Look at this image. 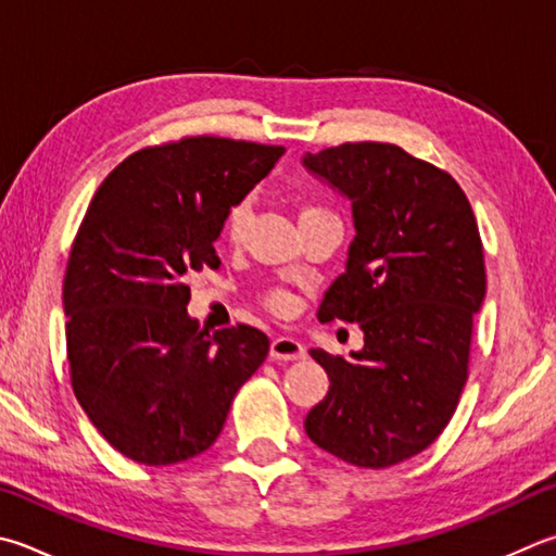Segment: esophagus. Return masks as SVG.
<instances>
[{"instance_id":"obj_1","label":"esophagus","mask_w":556,"mask_h":556,"mask_svg":"<svg viewBox=\"0 0 556 556\" xmlns=\"http://www.w3.org/2000/svg\"><path fill=\"white\" fill-rule=\"evenodd\" d=\"M269 357L275 362H294V359H304L306 357V348L301 345L296 338L289 336H279L271 340L269 348Z\"/></svg>"}]
</instances>
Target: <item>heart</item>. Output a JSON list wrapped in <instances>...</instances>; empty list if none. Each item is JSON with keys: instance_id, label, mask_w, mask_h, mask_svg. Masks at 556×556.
I'll return each instance as SVG.
<instances>
[{"instance_id": "heart-1", "label": "heart", "mask_w": 556, "mask_h": 556, "mask_svg": "<svg viewBox=\"0 0 556 556\" xmlns=\"http://www.w3.org/2000/svg\"><path fill=\"white\" fill-rule=\"evenodd\" d=\"M316 214H326V208H320L316 204H301L299 220L311 218ZM250 216L252 214H250L248 201H240V204L228 208L226 220H224V233H226L230 243H243V238L248 233V226H250ZM265 304L271 313H277V316H289L291 308H294V299H291L287 289H271L267 299H265Z\"/></svg>"}]
</instances>
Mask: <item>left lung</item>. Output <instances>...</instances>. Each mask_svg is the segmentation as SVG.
Returning <instances> with one entry per match:
<instances>
[{
    "label": "left lung",
    "mask_w": 556,
    "mask_h": 556,
    "mask_svg": "<svg viewBox=\"0 0 556 556\" xmlns=\"http://www.w3.org/2000/svg\"><path fill=\"white\" fill-rule=\"evenodd\" d=\"M304 165L352 201L357 230L318 320L365 332L352 359L311 350L330 387L306 435L355 467H393L438 440L467 383L486 294L477 218L452 175L399 146L342 143Z\"/></svg>",
    "instance_id": "left-lung-1"
}]
</instances>
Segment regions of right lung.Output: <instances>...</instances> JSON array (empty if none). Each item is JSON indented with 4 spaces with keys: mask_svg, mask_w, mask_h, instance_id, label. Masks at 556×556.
I'll return each mask as SVG.
<instances>
[{
    "mask_svg": "<svg viewBox=\"0 0 556 556\" xmlns=\"http://www.w3.org/2000/svg\"><path fill=\"white\" fill-rule=\"evenodd\" d=\"M281 155L187 136L128 155L97 189L65 271L67 365L79 406L124 457L167 467L206 452L265 362L262 330L208 332L189 318L187 279L220 265L228 208Z\"/></svg>",
    "mask_w": 556,
    "mask_h": 556,
    "instance_id": "obj_1",
    "label": "right lung"
}]
</instances>
